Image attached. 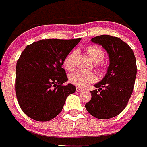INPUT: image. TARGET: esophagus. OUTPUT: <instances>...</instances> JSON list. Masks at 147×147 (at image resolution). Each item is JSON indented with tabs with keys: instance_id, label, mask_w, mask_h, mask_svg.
I'll list each match as a JSON object with an SVG mask.
<instances>
[{
	"instance_id": "34e87169",
	"label": "esophagus",
	"mask_w": 147,
	"mask_h": 147,
	"mask_svg": "<svg viewBox=\"0 0 147 147\" xmlns=\"http://www.w3.org/2000/svg\"><path fill=\"white\" fill-rule=\"evenodd\" d=\"M76 91L77 92H80V93H81V92H84L85 90L83 89H81L80 88H76Z\"/></svg>"
}]
</instances>
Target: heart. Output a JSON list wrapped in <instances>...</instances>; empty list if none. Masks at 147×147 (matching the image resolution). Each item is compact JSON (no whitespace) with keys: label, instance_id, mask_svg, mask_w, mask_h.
Wrapping results in <instances>:
<instances>
[{"label":"heart","instance_id":"heart-1","mask_svg":"<svg viewBox=\"0 0 147 147\" xmlns=\"http://www.w3.org/2000/svg\"><path fill=\"white\" fill-rule=\"evenodd\" d=\"M86 51L89 57L94 62H101L105 58L104 51L98 45H90L86 48ZM76 55V51H72L67 54L64 59V67L67 71H72L74 68V60ZM96 75L91 72L76 71L70 75L69 80L72 84L80 88H85L96 81Z\"/></svg>","mask_w":147,"mask_h":147}]
</instances>
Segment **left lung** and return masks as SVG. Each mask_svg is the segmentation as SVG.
I'll list each match as a JSON object with an SVG mask.
<instances>
[{
  "instance_id": "left-lung-1",
  "label": "left lung",
  "mask_w": 147,
  "mask_h": 147,
  "mask_svg": "<svg viewBox=\"0 0 147 147\" xmlns=\"http://www.w3.org/2000/svg\"><path fill=\"white\" fill-rule=\"evenodd\" d=\"M106 50L110 65L105 77L90 91L91 99L85 108L90 115L100 119L113 118L123 111L130 98L137 74L134 53L120 38L100 35L91 39Z\"/></svg>"
}]
</instances>
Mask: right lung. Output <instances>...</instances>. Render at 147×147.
<instances>
[{
	"label": "right lung",
	"instance_id": "right-lung-1",
	"mask_svg": "<svg viewBox=\"0 0 147 147\" xmlns=\"http://www.w3.org/2000/svg\"><path fill=\"white\" fill-rule=\"evenodd\" d=\"M81 38L47 39L28 45L17 62L15 92L23 112L38 121H48L62 111L67 97L75 93L62 65Z\"/></svg>",
	"mask_w": 147,
	"mask_h": 147
}]
</instances>
